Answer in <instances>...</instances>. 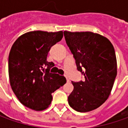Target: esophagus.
Returning a JSON list of instances; mask_svg holds the SVG:
<instances>
[{"label":"esophagus","mask_w":128,"mask_h":128,"mask_svg":"<svg viewBox=\"0 0 128 128\" xmlns=\"http://www.w3.org/2000/svg\"><path fill=\"white\" fill-rule=\"evenodd\" d=\"M66 80H67V82H69V81H70V79H69V78H68V77L66 76Z\"/></svg>","instance_id":"obj_1"}]
</instances>
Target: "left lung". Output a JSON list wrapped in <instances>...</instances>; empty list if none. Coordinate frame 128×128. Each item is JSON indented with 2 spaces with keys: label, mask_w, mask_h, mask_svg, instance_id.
I'll use <instances>...</instances> for the list:
<instances>
[{
  "label": "left lung",
  "mask_w": 128,
  "mask_h": 128,
  "mask_svg": "<svg viewBox=\"0 0 128 128\" xmlns=\"http://www.w3.org/2000/svg\"><path fill=\"white\" fill-rule=\"evenodd\" d=\"M64 36L77 69L85 77L84 81H72L74 89L68 103L78 112L93 110L105 102L112 90L117 76L115 49L107 38L98 33L64 31Z\"/></svg>",
  "instance_id": "left-lung-1"
}]
</instances>
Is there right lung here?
I'll return each instance as SVG.
<instances>
[{
	"mask_svg": "<svg viewBox=\"0 0 128 128\" xmlns=\"http://www.w3.org/2000/svg\"><path fill=\"white\" fill-rule=\"evenodd\" d=\"M62 31H30L13 43L8 57V74L13 92L23 106L40 111L51 103L52 93L66 82L64 76L50 72L47 61L50 48L61 40Z\"/></svg>",
	"mask_w": 128,
	"mask_h": 128,
	"instance_id": "right-lung-1",
	"label": "right lung"
}]
</instances>
